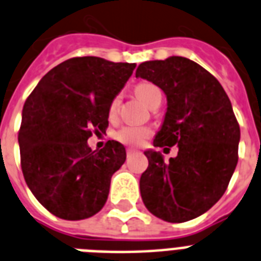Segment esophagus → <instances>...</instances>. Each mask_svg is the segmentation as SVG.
Returning <instances> with one entry per match:
<instances>
[{
  "label": "esophagus",
  "instance_id": "esophagus-1",
  "mask_svg": "<svg viewBox=\"0 0 261 261\" xmlns=\"http://www.w3.org/2000/svg\"><path fill=\"white\" fill-rule=\"evenodd\" d=\"M127 156H131V155H134L135 154V150H133V149H127Z\"/></svg>",
  "mask_w": 261,
  "mask_h": 261
}]
</instances>
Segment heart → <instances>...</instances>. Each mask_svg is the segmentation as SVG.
<instances>
[{
  "instance_id": "heart-1",
  "label": "heart",
  "mask_w": 261,
  "mask_h": 261,
  "mask_svg": "<svg viewBox=\"0 0 261 261\" xmlns=\"http://www.w3.org/2000/svg\"><path fill=\"white\" fill-rule=\"evenodd\" d=\"M135 94L138 95V97H139L145 105L149 106V107H151L152 103L155 100L162 99V92H161L160 88H158L155 84H152V83L149 82L139 83V84L135 87ZM119 103L120 96L119 95H116L109 106L110 116L116 115L118 109H119ZM150 135H151V130L147 128V127L126 126L116 131L115 139L116 141H119L120 143H123V145L127 146H141Z\"/></svg>"
}]
</instances>
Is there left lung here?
<instances>
[{
	"label": "left lung",
	"mask_w": 261,
	"mask_h": 261,
	"mask_svg": "<svg viewBox=\"0 0 261 261\" xmlns=\"http://www.w3.org/2000/svg\"><path fill=\"white\" fill-rule=\"evenodd\" d=\"M135 76L154 83L167 97L154 146H178L169 162L161 152L145 151L143 204L167 222L196 219L221 198L239 161L240 126L229 97L211 72L186 57L145 61Z\"/></svg>",
	"instance_id": "8db88e82"
}]
</instances>
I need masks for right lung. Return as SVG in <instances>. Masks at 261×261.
Segmentation results:
<instances>
[{
    "mask_svg": "<svg viewBox=\"0 0 261 261\" xmlns=\"http://www.w3.org/2000/svg\"><path fill=\"white\" fill-rule=\"evenodd\" d=\"M134 68L72 57L42 76L28 96L18 131L21 169L33 196L59 219H88L105 206L126 150L116 141L91 150L87 141L109 127L110 103Z\"/></svg>",
    "mask_w": 261,
    "mask_h": 261,
    "instance_id": "add662e5",
    "label": "right lung"
}]
</instances>
